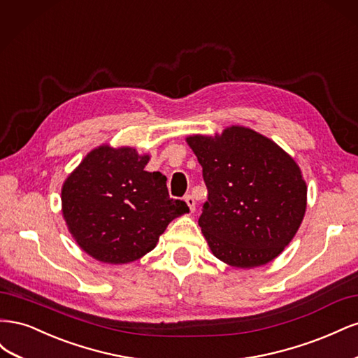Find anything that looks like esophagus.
Here are the masks:
<instances>
[{"label": "esophagus", "mask_w": 358, "mask_h": 358, "mask_svg": "<svg viewBox=\"0 0 358 358\" xmlns=\"http://www.w3.org/2000/svg\"><path fill=\"white\" fill-rule=\"evenodd\" d=\"M185 201H187V204H188V208H189L191 212L196 210V200H194L192 196H187V197H185Z\"/></svg>", "instance_id": "1"}]
</instances>
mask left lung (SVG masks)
I'll return each instance as SVG.
<instances>
[{
  "mask_svg": "<svg viewBox=\"0 0 358 358\" xmlns=\"http://www.w3.org/2000/svg\"><path fill=\"white\" fill-rule=\"evenodd\" d=\"M187 142L208 187L199 225L213 255L241 268L272 262L296 236L306 210L308 188L296 161L239 125Z\"/></svg>",
  "mask_w": 358,
  "mask_h": 358,
  "instance_id": "1",
  "label": "left lung"
}]
</instances>
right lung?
<instances>
[{
    "mask_svg": "<svg viewBox=\"0 0 358 358\" xmlns=\"http://www.w3.org/2000/svg\"><path fill=\"white\" fill-rule=\"evenodd\" d=\"M149 155L133 148L99 146L83 158L61 191L62 215L74 241L103 263L134 262L157 246L167 225L189 209L170 199Z\"/></svg>",
    "mask_w": 358,
    "mask_h": 358,
    "instance_id": "add662e5",
    "label": "right lung"
}]
</instances>
